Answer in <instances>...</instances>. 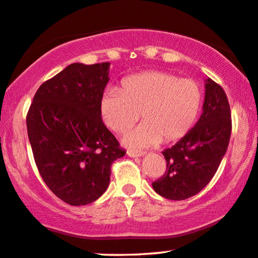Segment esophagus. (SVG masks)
<instances>
[{
    "label": "esophagus",
    "instance_id": "obj_1",
    "mask_svg": "<svg viewBox=\"0 0 258 258\" xmlns=\"http://www.w3.org/2000/svg\"><path fill=\"white\" fill-rule=\"evenodd\" d=\"M127 155H128L130 157H142L144 156L145 153H143V151H137V150H128L127 151Z\"/></svg>",
    "mask_w": 258,
    "mask_h": 258
}]
</instances>
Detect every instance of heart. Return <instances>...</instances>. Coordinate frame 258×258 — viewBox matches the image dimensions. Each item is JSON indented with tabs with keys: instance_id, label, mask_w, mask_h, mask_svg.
I'll use <instances>...</instances> for the list:
<instances>
[{
	"instance_id": "b5f03b06",
	"label": "heart",
	"mask_w": 258,
	"mask_h": 258,
	"mask_svg": "<svg viewBox=\"0 0 258 258\" xmlns=\"http://www.w3.org/2000/svg\"><path fill=\"white\" fill-rule=\"evenodd\" d=\"M200 85L174 74L149 71L121 80L119 91L107 90L99 101L104 125L123 133L138 120L143 122L123 137L130 148L175 142L191 130L201 109Z\"/></svg>"
}]
</instances>
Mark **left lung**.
Wrapping results in <instances>:
<instances>
[{
	"instance_id": "obj_1",
	"label": "left lung",
	"mask_w": 258,
	"mask_h": 258,
	"mask_svg": "<svg viewBox=\"0 0 258 258\" xmlns=\"http://www.w3.org/2000/svg\"><path fill=\"white\" fill-rule=\"evenodd\" d=\"M206 96L200 120L172 148L163 151L167 170L153 182L156 194L182 201L203 190L225 156L232 131L231 109L221 86L206 79Z\"/></svg>"
}]
</instances>
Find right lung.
Instances as JSON below:
<instances>
[{
	"label": "right lung",
	"mask_w": 258,
	"mask_h": 258,
	"mask_svg": "<svg viewBox=\"0 0 258 258\" xmlns=\"http://www.w3.org/2000/svg\"><path fill=\"white\" fill-rule=\"evenodd\" d=\"M109 62L72 63L37 90L26 117L33 157L44 182L71 206L104 194L110 167L125 155L99 114Z\"/></svg>",
	"instance_id": "1"
}]
</instances>
